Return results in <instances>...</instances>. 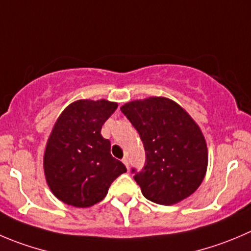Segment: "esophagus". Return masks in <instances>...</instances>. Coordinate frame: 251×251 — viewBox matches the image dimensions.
I'll return each mask as SVG.
<instances>
[{"mask_svg":"<svg viewBox=\"0 0 251 251\" xmlns=\"http://www.w3.org/2000/svg\"><path fill=\"white\" fill-rule=\"evenodd\" d=\"M122 163H123L124 165L127 166V169L129 168V163H128V159H127V157H123V159H122Z\"/></svg>","mask_w":251,"mask_h":251,"instance_id":"34e87169","label":"esophagus"}]
</instances>
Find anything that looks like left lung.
<instances>
[{
    "instance_id": "1",
    "label": "left lung",
    "mask_w": 251,
    "mask_h": 251,
    "mask_svg": "<svg viewBox=\"0 0 251 251\" xmlns=\"http://www.w3.org/2000/svg\"><path fill=\"white\" fill-rule=\"evenodd\" d=\"M121 111L144 145V168L132 173L145 199L169 206L192 195L206 175L208 152L187 112L165 97L129 102Z\"/></svg>"
}]
</instances>
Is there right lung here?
I'll return each mask as SVG.
<instances>
[{
    "instance_id": "add662e5",
    "label": "right lung",
    "mask_w": 251,
    "mask_h": 251,
    "mask_svg": "<svg viewBox=\"0 0 251 251\" xmlns=\"http://www.w3.org/2000/svg\"><path fill=\"white\" fill-rule=\"evenodd\" d=\"M117 107L106 100H80L56 121L45 149L44 173L51 192L64 203L94 206L127 171L111 155V142L101 135L102 126Z\"/></svg>"
}]
</instances>
